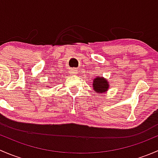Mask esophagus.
Masks as SVG:
<instances>
[{"instance_id": "1", "label": "esophagus", "mask_w": 158, "mask_h": 158, "mask_svg": "<svg viewBox=\"0 0 158 158\" xmlns=\"http://www.w3.org/2000/svg\"><path fill=\"white\" fill-rule=\"evenodd\" d=\"M71 73L72 75H76L78 73V70L77 69H73V70H71Z\"/></svg>"}]
</instances>
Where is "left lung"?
<instances>
[{
	"instance_id": "obj_1",
	"label": "left lung",
	"mask_w": 158,
	"mask_h": 158,
	"mask_svg": "<svg viewBox=\"0 0 158 158\" xmlns=\"http://www.w3.org/2000/svg\"><path fill=\"white\" fill-rule=\"evenodd\" d=\"M92 87L96 93H106L109 89V82L106 78L98 76L92 81Z\"/></svg>"
}]
</instances>
